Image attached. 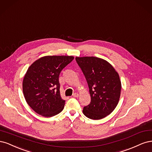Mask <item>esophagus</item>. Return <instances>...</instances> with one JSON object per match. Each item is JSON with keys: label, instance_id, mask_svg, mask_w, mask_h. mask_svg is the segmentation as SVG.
I'll list each match as a JSON object with an SVG mask.
<instances>
[{"label": "esophagus", "instance_id": "34e87169", "mask_svg": "<svg viewBox=\"0 0 152 152\" xmlns=\"http://www.w3.org/2000/svg\"><path fill=\"white\" fill-rule=\"evenodd\" d=\"M73 96L75 97V98H77L79 96V94H77V93H75V94H74V95H73Z\"/></svg>", "mask_w": 152, "mask_h": 152}]
</instances>
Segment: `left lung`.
<instances>
[{
    "label": "left lung",
    "mask_w": 152,
    "mask_h": 152,
    "mask_svg": "<svg viewBox=\"0 0 152 152\" xmlns=\"http://www.w3.org/2000/svg\"><path fill=\"white\" fill-rule=\"evenodd\" d=\"M76 61L85 76L91 96L90 104L84 107L83 114L94 120L104 118L118 104L121 90L118 73L100 58L77 57Z\"/></svg>",
    "instance_id": "obj_1"
}]
</instances>
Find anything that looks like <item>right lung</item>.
Wrapping results in <instances>:
<instances>
[{
    "label": "right lung",
    "instance_id": "obj_1",
    "mask_svg": "<svg viewBox=\"0 0 152 152\" xmlns=\"http://www.w3.org/2000/svg\"><path fill=\"white\" fill-rule=\"evenodd\" d=\"M73 59L72 56H45L29 67L23 79V91L27 104L37 114L49 117L63 110L65 100L61 96L58 77Z\"/></svg>",
    "mask_w": 152,
    "mask_h": 152
}]
</instances>
